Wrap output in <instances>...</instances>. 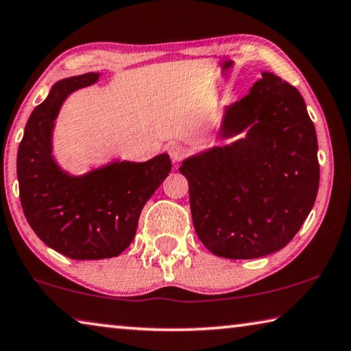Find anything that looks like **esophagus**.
Instances as JSON below:
<instances>
[{"mask_svg": "<svg viewBox=\"0 0 351 351\" xmlns=\"http://www.w3.org/2000/svg\"><path fill=\"white\" fill-rule=\"evenodd\" d=\"M167 150H169V155H170L171 161H173V162H180L181 159L187 155L186 147H184V145H181V144H176V143L170 144Z\"/></svg>", "mask_w": 351, "mask_h": 351, "instance_id": "1", "label": "esophagus"}]
</instances>
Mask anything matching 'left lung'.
Returning <instances> with one entry per match:
<instances>
[{
  "label": "left lung",
  "instance_id": "8db88e82",
  "mask_svg": "<svg viewBox=\"0 0 351 351\" xmlns=\"http://www.w3.org/2000/svg\"><path fill=\"white\" fill-rule=\"evenodd\" d=\"M232 144L182 161L197 238L216 256L253 259L299 232L319 189L315 125L296 87L264 72L226 107L218 136Z\"/></svg>",
  "mask_w": 351,
  "mask_h": 351
}]
</instances>
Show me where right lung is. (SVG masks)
I'll return each mask as SVG.
<instances>
[{
	"instance_id": "1",
	"label": "right lung",
	"mask_w": 351,
	"mask_h": 351,
	"mask_svg": "<svg viewBox=\"0 0 351 351\" xmlns=\"http://www.w3.org/2000/svg\"><path fill=\"white\" fill-rule=\"evenodd\" d=\"M99 73L55 82L32 112L16 156L25 219L44 244L70 259H104L123 253L135 238L141 210L171 170L167 154L145 162L113 161L73 176L52 155L55 119L62 103Z\"/></svg>"
}]
</instances>
